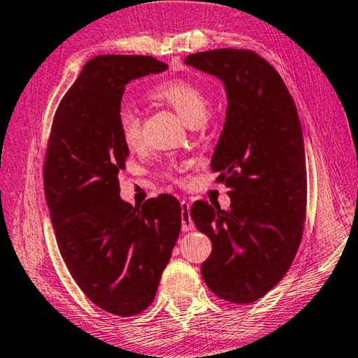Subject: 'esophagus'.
<instances>
[{"label":"esophagus","instance_id":"obj_1","mask_svg":"<svg viewBox=\"0 0 358 358\" xmlns=\"http://www.w3.org/2000/svg\"><path fill=\"white\" fill-rule=\"evenodd\" d=\"M181 205V229L185 230V232H187V230H192L194 229V222L191 220V215H189V208L191 205L187 201H181L180 202Z\"/></svg>","mask_w":358,"mask_h":358}]
</instances>
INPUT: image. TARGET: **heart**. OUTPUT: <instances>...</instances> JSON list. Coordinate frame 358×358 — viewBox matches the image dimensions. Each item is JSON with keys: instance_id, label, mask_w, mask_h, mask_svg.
Returning a JSON list of instances; mask_svg holds the SVG:
<instances>
[{"instance_id": "obj_1", "label": "heart", "mask_w": 358, "mask_h": 358, "mask_svg": "<svg viewBox=\"0 0 358 358\" xmlns=\"http://www.w3.org/2000/svg\"><path fill=\"white\" fill-rule=\"evenodd\" d=\"M151 96L171 106L186 124H199L207 117L208 99L196 83L175 78L159 83L151 90ZM118 129L128 148H137L142 143V120L134 108L123 107L118 113Z\"/></svg>"}]
</instances>
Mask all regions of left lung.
<instances>
[{
	"mask_svg": "<svg viewBox=\"0 0 358 358\" xmlns=\"http://www.w3.org/2000/svg\"><path fill=\"white\" fill-rule=\"evenodd\" d=\"M185 63L220 78L226 123L211 171L230 187V208L194 202L191 217L213 245L202 264L211 292L252 303L287 273L306 217V162L299 113L286 83L252 50L216 48Z\"/></svg>",
	"mask_w": 358,
	"mask_h": 358,
	"instance_id": "obj_1",
	"label": "left lung"
}]
</instances>
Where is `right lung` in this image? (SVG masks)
<instances>
[{"label":"right lung","instance_id":"right-lung-1","mask_svg":"<svg viewBox=\"0 0 358 358\" xmlns=\"http://www.w3.org/2000/svg\"><path fill=\"white\" fill-rule=\"evenodd\" d=\"M166 69L143 55L90 59L59 102L48 137L44 191L58 250L82 292L115 316L151 305L181 230L173 196L142 207L120 197L118 175L129 156L118 129L124 87Z\"/></svg>","mask_w":358,"mask_h":358}]
</instances>
